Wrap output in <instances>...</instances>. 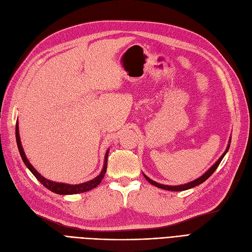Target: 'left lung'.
Listing matches in <instances>:
<instances>
[{"mask_svg":"<svg viewBox=\"0 0 252 252\" xmlns=\"http://www.w3.org/2000/svg\"><path fill=\"white\" fill-rule=\"evenodd\" d=\"M228 149H229V145H228V147H227V149L225 150V152L222 154V156L221 158L217 160V162L214 164V166L207 171L206 173H204V174L201 176V177H199V178H197L196 180H194V181H190V182H189V184H186V185H181V186H175V187H172V186H164V185H160V184H158V182H155V181H153L152 179H150L149 177H147L146 175H144L145 176V178L148 180L151 185H153V186H155V187H158V188H159V189H167V190H177V192H179V190H186V189H192V188H194V187H196V186H198V185H200V184H202V182H204L207 178H209L213 173L216 171V169L218 168V166L220 164V162H221V160L223 159V158H224V155L226 154V152L228 151Z\"/></svg>","mask_w":252,"mask_h":252,"instance_id":"1","label":"left lung"}]
</instances>
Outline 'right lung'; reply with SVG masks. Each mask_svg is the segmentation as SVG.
Here are the masks:
<instances>
[{
  "mask_svg": "<svg viewBox=\"0 0 252 252\" xmlns=\"http://www.w3.org/2000/svg\"><path fill=\"white\" fill-rule=\"evenodd\" d=\"M15 137H16V144H17V148H19L21 158L23 159V161L25 162L27 168L32 172V174L35 176L38 181H40V184L43 185V187H46L48 189L52 190L53 193L59 194V195H73V194H79V193H83V192H88V190L93 189L94 188H96L98 185H100V182L102 181L104 175L106 173V169H107V158H108V150L105 154V159H104V167L102 172L100 173V175H98L96 178H94L88 182H84V184H80V185H75V186H71V185H66V184H58V182H53L51 180L46 179L45 177H42L39 173L32 167V164L29 162V160L27 159L25 155V152L23 150V147L21 144V140H20V133H19V125H15Z\"/></svg>",
  "mask_w": 252,
  "mask_h": 252,
  "instance_id": "add662e5",
  "label": "right lung"
}]
</instances>
